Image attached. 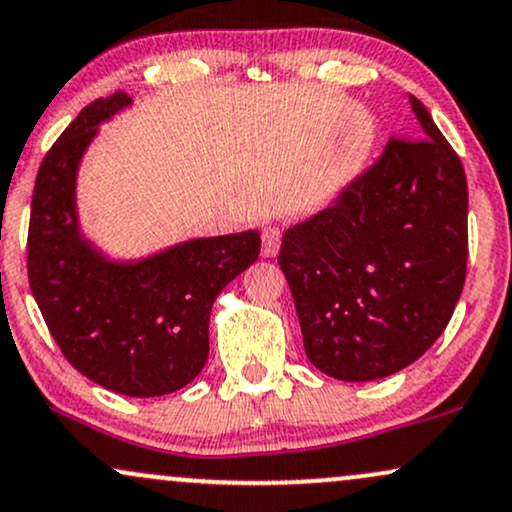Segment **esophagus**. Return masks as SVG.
Returning <instances> with one entry per match:
<instances>
[{"label": "esophagus", "mask_w": 512, "mask_h": 512, "mask_svg": "<svg viewBox=\"0 0 512 512\" xmlns=\"http://www.w3.org/2000/svg\"><path fill=\"white\" fill-rule=\"evenodd\" d=\"M281 236L283 231L279 226H267V229L262 231V257H276L281 245Z\"/></svg>", "instance_id": "34e87169"}]
</instances>
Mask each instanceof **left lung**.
<instances>
[{
  "instance_id": "1",
  "label": "left lung",
  "mask_w": 512,
  "mask_h": 512,
  "mask_svg": "<svg viewBox=\"0 0 512 512\" xmlns=\"http://www.w3.org/2000/svg\"><path fill=\"white\" fill-rule=\"evenodd\" d=\"M334 200L283 233L305 353L341 381L391 377L451 322L467 269V181L427 107Z\"/></svg>"
}]
</instances>
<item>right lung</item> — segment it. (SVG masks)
I'll return each mask as SVG.
<instances>
[{
  "label": "right lung",
  "instance_id": "add662e5",
  "mask_svg": "<svg viewBox=\"0 0 512 512\" xmlns=\"http://www.w3.org/2000/svg\"><path fill=\"white\" fill-rule=\"evenodd\" d=\"M116 92L76 116L42 159L28 229V281L66 360L133 398L190 384L209 355L212 305L260 255V231L190 238L119 260L83 233L78 169L100 123L131 107Z\"/></svg>",
  "mask_w": 512,
  "mask_h": 512
}]
</instances>
